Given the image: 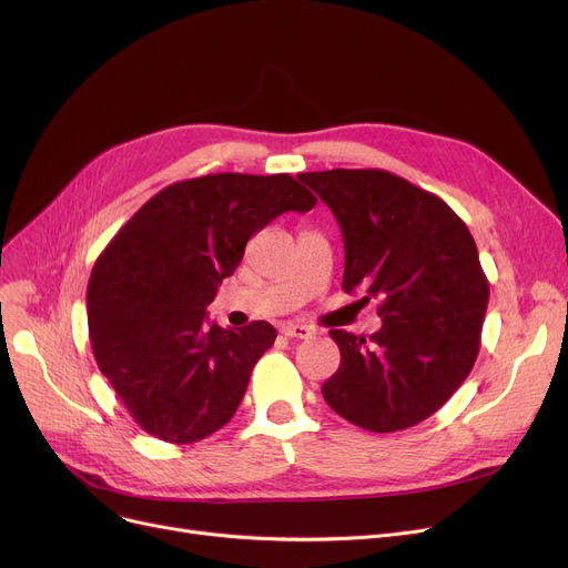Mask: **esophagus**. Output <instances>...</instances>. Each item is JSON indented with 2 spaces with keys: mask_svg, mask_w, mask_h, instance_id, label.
Here are the masks:
<instances>
[{
  "mask_svg": "<svg viewBox=\"0 0 568 568\" xmlns=\"http://www.w3.org/2000/svg\"><path fill=\"white\" fill-rule=\"evenodd\" d=\"M282 335L295 337V339H307L314 335V331L310 326H301V323H286V326L282 328Z\"/></svg>",
  "mask_w": 568,
  "mask_h": 568,
  "instance_id": "esophagus-1",
  "label": "esophagus"
}]
</instances>
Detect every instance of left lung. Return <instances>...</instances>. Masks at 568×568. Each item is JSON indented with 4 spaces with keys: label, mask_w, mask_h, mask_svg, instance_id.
Returning a JSON list of instances; mask_svg holds the SVG:
<instances>
[{
    "label": "left lung",
    "mask_w": 568,
    "mask_h": 568,
    "mask_svg": "<svg viewBox=\"0 0 568 568\" xmlns=\"http://www.w3.org/2000/svg\"><path fill=\"white\" fill-rule=\"evenodd\" d=\"M344 237L346 293L379 301L369 339L331 331L339 367L323 399L348 423L399 432L450 399L478 348L490 284L467 224L435 194L382 169L303 173Z\"/></svg>",
    "instance_id": "1"
}]
</instances>
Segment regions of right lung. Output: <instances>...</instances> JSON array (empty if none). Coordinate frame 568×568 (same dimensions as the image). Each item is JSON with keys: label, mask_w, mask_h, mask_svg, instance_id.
Here are the masks:
<instances>
[{"label": "right lung", "mask_w": 568, "mask_h": 568, "mask_svg": "<svg viewBox=\"0 0 568 568\" xmlns=\"http://www.w3.org/2000/svg\"><path fill=\"white\" fill-rule=\"evenodd\" d=\"M314 203L288 173H214L161 189L108 242L88 286L90 342L148 435L194 444L233 418L277 331L207 326L205 307L256 231Z\"/></svg>", "instance_id": "1"}]
</instances>
